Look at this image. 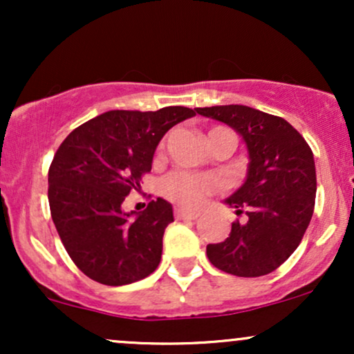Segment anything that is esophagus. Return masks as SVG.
Segmentation results:
<instances>
[{
	"instance_id": "34e87169",
	"label": "esophagus",
	"mask_w": 354,
	"mask_h": 354,
	"mask_svg": "<svg viewBox=\"0 0 354 354\" xmlns=\"http://www.w3.org/2000/svg\"><path fill=\"white\" fill-rule=\"evenodd\" d=\"M200 214H201L200 211H186L181 208L174 209V216H176L178 219H196Z\"/></svg>"
}]
</instances>
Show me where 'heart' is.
Listing matches in <instances>:
<instances>
[{"mask_svg": "<svg viewBox=\"0 0 354 354\" xmlns=\"http://www.w3.org/2000/svg\"><path fill=\"white\" fill-rule=\"evenodd\" d=\"M226 131L225 128H213L208 133L214 135V133ZM218 183L211 176H196L186 171H174L161 181V191L168 200H171L176 205L186 206V208H196L205 200V196L211 191L216 189Z\"/></svg>", "mask_w": 354, "mask_h": 354, "instance_id": "b5f03b06", "label": "heart"}]
</instances>
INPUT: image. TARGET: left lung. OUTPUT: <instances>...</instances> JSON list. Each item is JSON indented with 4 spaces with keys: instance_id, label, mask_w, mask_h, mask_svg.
<instances>
[{
    "instance_id": "left-lung-1",
    "label": "left lung",
    "mask_w": 354,
    "mask_h": 354,
    "mask_svg": "<svg viewBox=\"0 0 354 354\" xmlns=\"http://www.w3.org/2000/svg\"><path fill=\"white\" fill-rule=\"evenodd\" d=\"M233 128L248 149L246 180L225 205L245 214L225 241L206 246L225 273L256 278L281 266L301 243L316 198V168L304 138L279 116L243 104L194 108Z\"/></svg>"
}]
</instances>
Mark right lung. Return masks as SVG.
I'll list each match as a JSON object with an SVG mask.
<instances>
[{
  "instance_id": "right-lung-1",
  "label": "right lung",
  "mask_w": 354,
  "mask_h": 354,
  "mask_svg": "<svg viewBox=\"0 0 354 354\" xmlns=\"http://www.w3.org/2000/svg\"><path fill=\"white\" fill-rule=\"evenodd\" d=\"M196 115L185 106L113 109L78 126L48 171L51 218L75 265L108 286L140 281L156 270L173 206L163 198L123 211L129 191L151 171L153 154L174 124Z\"/></svg>"
}]
</instances>
